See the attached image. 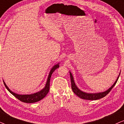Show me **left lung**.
Returning <instances> with one entry per match:
<instances>
[{
  "label": "left lung",
  "instance_id": "obj_1",
  "mask_svg": "<svg viewBox=\"0 0 124 124\" xmlns=\"http://www.w3.org/2000/svg\"><path fill=\"white\" fill-rule=\"evenodd\" d=\"M70 79H71V88L73 92L75 93L76 95H77L78 96H79V98L81 99H83L85 100H98L100 99L103 98L104 97H105L107 94L109 93L113 87L115 86V85H116L117 82L118 78L120 77V74L118 75V77L116 80V82H115V83L113 84V85H112V86L110 87V88H109L108 90L106 91L103 92H100V93H85V92H84L82 91H80L79 89L78 88L77 85H75V82L74 81L73 77H72V74L71 72H70Z\"/></svg>",
  "mask_w": 124,
  "mask_h": 124
}]
</instances>
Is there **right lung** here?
I'll use <instances>...</instances> for the list:
<instances>
[{"label":"right lung","instance_id":"1","mask_svg":"<svg viewBox=\"0 0 124 124\" xmlns=\"http://www.w3.org/2000/svg\"><path fill=\"white\" fill-rule=\"evenodd\" d=\"M59 66L58 64L54 66L53 67L51 70L50 74H49L48 78H47L46 84V85L43 90H42L41 91L38 92L37 93H33V94H31V95H18V94H16L14 92L11 91L8 88V87L7 86L6 83L4 82L5 87H6V88L7 89L8 91L11 94H12L15 97H16L17 99H19L20 101L24 102V103H36V102H37L39 101V100H42L43 98H44L46 96V95H47V93H48L49 91V89H50V81L51 77H52V75L54 71H55L56 69L58 68Z\"/></svg>","mask_w":124,"mask_h":124}]
</instances>
